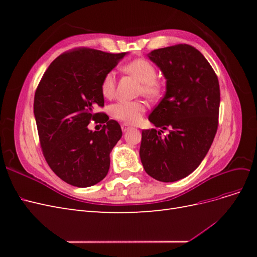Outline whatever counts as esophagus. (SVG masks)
I'll list each match as a JSON object with an SVG mask.
<instances>
[{
	"mask_svg": "<svg viewBox=\"0 0 257 257\" xmlns=\"http://www.w3.org/2000/svg\"><path fill=\"white\" fill-rule=\"evenodd\" d=\"M121 128H122L123 132H127L131 128V126L128 125V124H126V123H123L122 125H121Z\"/></svg>",
	"mask_w": 257,
	"mask_h": 257,
	"instance_id": "1",
	"label": "esophagus"
}]
</instances>
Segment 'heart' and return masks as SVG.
Segmentation results:
<instances>
[{"label":"heart","mask_w":257,"mask_h":257,"mask_svg":"<svg viewBox=\"0 0 257 257\" xmlns=\"http://www.w3.org/2000/svg\"><path fill=\"white\" fill-rule=\"evenodd\" d=\"M123 72L135 78L142 83L141 91L148 96H157L160 93V84L157 79V69L145 59H136L128 62L122 67ZM103 95L111 97L115 90V74L107 73L100 85ZM146 111V104L142 100H121L110 107V112L113 118L134 124L141 120L143 113Z\"/></svg>","instance_id":"heart-1"}]
</instances>
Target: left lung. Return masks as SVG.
Returning <instances> with one entry per match:
<instances>
[{
    "instance_id": "left-lung-1",
    "label": "left lung",
    "mask_w": 257,
    "mask_h": 257,
    "mask_svg": "<svg viewBox=\"0 0 257 257\" xmlns=\"http://www.w3.org/2000/svg\"><path fill=\"white\" fill-rule=\"evenodd\" d=\"M166 79V92L149 114L157 127L144 130L139 155L155 180L175 182L195 170L208 153L217 130L220 85L211 65L190 45L148 53ZM162 129L170 133L160 136Z\"/></svg>"
}]
</instances>
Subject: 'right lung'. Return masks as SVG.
<instances>
[{"label": "right lung", "instance_id": "right-lung-1", "mask_svg": "<svg viewBox=\"0 0 257 257\" xmlns=\"http://www.w3.org/2000/svg\"><path fill=\"white\" fill-rule=\"evenodd\" d=\"M126 54L75 49L54 60L38 84L34 115L44 157L68 184L88 188L108 174L109 154L122 131L118 122L93 109L104 106L100 85L105 75ZM91 119L104 122L103 128L89 130Z\"/></svg>", "mask_w": 257, "mask_h": 257}]
</instances>
